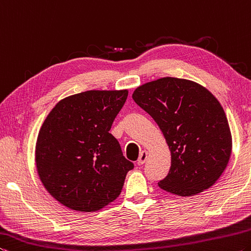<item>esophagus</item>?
<instances>
[{
    "mask_svg": "<svg viewBox=\"0 0 251 251\" xmlns=\"http://www.w3.org/2000/svg\"><path fill=\"white\" fill-rule=\"evenodd\" d=\"M147 159H148V151L145 150V151H142L140 157H139V159H138L139 166H142V164L147 161Z\"/></svg>",
    "mask_w": 251,
    "mask_h": 251,
    "instance_id": "1",
    "label": "esophagus"
}]
</instances>
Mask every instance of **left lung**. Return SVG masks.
I'll list each match as a JSON object with an SVG mask.
<instances>
[{"label":"left lung","instance_id":"8db88e82","mask_svg":"<svg viewBox=\"0 0 251 251\" xmlns=\"http://www.w3.org/2000/svg\"><path fill=\"white\" fill-rule=\"evenodd\" d=\"M132 99L157 122L171 152L158 186L190 197L215 184L229 162L232 138L220 102L197 82L166 76L134 90Z\"/></svg>","mask_w":251,"mask_h":251}]
</instances>
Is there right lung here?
<instances>
[{
  "label": "right lung",
  "instance_id": "1",
  "mask_svg": "<svg viewBox=\"0 0 251 251\" xmlns=\"http://www.w3.org/2000/svg\"><path fill=\"white\" fill-rule=\"evenodd\" d=\"M128 90H90L57 102L45 118L35 146L41 182L72 210L93 212L121 194L133 163L109 131Z\"/></svg>",
  "mask_w": 251,
  "mask_h": 251
}]
</instances>
